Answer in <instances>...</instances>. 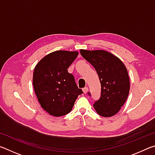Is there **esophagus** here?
<instances>
[{"mask_svg":"<svg viewBox=\"0 0 155 155\" xmlns=\"http://www.w3.org/2000/svg\"><path fill=\"white\" fill-rule=\"evenodd\" d=\"M83 92L85 93V94H87V91H88V87H85V88H83Z\"/></svg>","mask_w":155,"mask_h":155,"instance_id":"34e87169","label":"esophagus"}]
</instances>
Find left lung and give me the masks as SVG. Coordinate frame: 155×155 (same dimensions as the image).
Listing matches in <instances>:
<instances>
[{
  "label": "left lung",
  "mask_w": 155,
  "mask_h": 155,
  "mask_svg": "<svg viewBox=\"0 0 155 155\" xmlns=\"http://www.w3.org/2000/svg\"><path fill=\"white\" fill-rule=\"evenodd\" d=\"M80 52L95 68L101 84V96L94 104V109L101 116L111 117L124 105L129 93L127 68L118 57L106 51L81 49Z\"/></svg>",
  "instance_id": "left-lung-1"
}]
</instances>
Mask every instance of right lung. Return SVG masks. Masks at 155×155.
<instances>
[{"label":"right lung","mask_w":155,"mask_h":155,"mask_svg":"<svg viewBox=\"0 0 155 155\" xmlns=\"http://www.w3.org/2000/svg\"><path fill=\"white\" fill-rule=\"evenodd\" d=\"M78 54L77 51H57L43 57L35 65L33 85L41 107L50 115L68 114L78 95L83 94L68 68Z\"/></svg>","instance_id":"1"}]
</instances>
